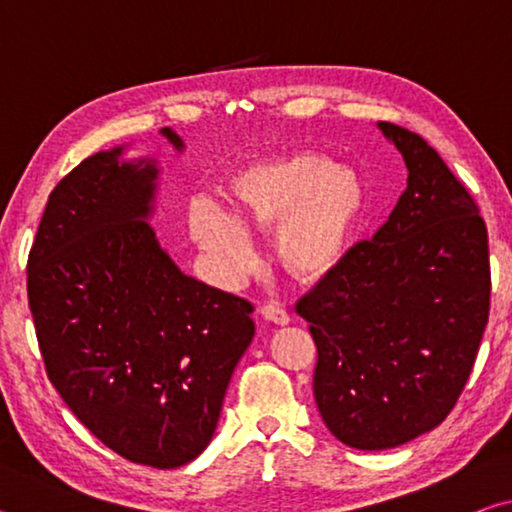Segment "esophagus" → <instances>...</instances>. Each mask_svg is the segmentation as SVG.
Here are the masks:
<instances>
[{
	"mask_svg": "<svg viewBox=\"0 0 512 512\" xmlns=\"http://www.w3.org/2000/svg\"><path fill=\"white\" fill-rule=\"evenodd\" d=\"M262 316L266 320H271V323L275 325H289V311L277 305V302H266V305L262 307Z\"/></svg>",
	"mask_w": 512,
	"mask_h": 512,
	"instance_id": "34e87169",
	"label": "esophagus"
}]
</instances>
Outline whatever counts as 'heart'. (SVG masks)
<instances>
[{
  "mask_svg": "<svg viewBox=\"0 0 512 512\" xmlns=\"http://www.w3.org/2000/svg\"><path fill=\"white\" fill-rule=\"evenodd\" d=\"M366 194L357 173L318 153L250 164L230 183V216L212 203L192 212L194 239L230 275L253 266L244 232L275 230V255L298 280H320L348 253Z\"/></svg>",
  "mask_w": 512,
  "mask_h": 512,
  "instance_id": "obj_1",
  "label": "heart"
}]
</instances>
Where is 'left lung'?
I'll return each mask as SVG.
<instances>
[{
  "label": "left lung",
  "instance_id": "8db88e82",
  "mask_svg": "<svg viewBox=\"0 0 512 512\" xmlns=\"http://www.w3.org/2000/svg\"><path fill=\"white\" fill-rule=\"evenodd\" d=\"M409 187L296 305L318 361L327 429L354 449H388L438 427L467 384L490 314L488 230L436 149L391 121Z\"/></svg>",
  "mask_w": 512,
  "mask_h": 512
}]
</instances>
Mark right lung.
I'll return each mask as SVG.
<instances>
[{
  "instance_id": "right-lung-1",
  "label": "right lung",
  "mask_w": 512,
  "mask_h": 512,
  "mask_svg": "<svg viewBox=\"0 0 512 512\" xmlns=\"http://www.w3.org/2000/svg\"><path fill=\"white\" fill-rule=\"evenodd\" d=\"M176 149L183 140L162 128ZM94 153L54 187L27 293L47 377L126 461L185 465L210 445L253 341V305L185 275L151 225L158 169Z\"/></svg>"
}]
</instances>
